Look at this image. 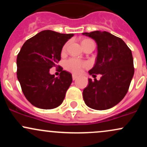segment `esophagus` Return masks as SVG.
<instances>
[{
	"instance_id": "esophagus-1",
	"label": "esophagus",
	"mask_w": 147,
	"mask_h": 147,
	"mask_svg": "<svg viewBox=\"0 0 147 147\" xmlns=\"http://www.w3.org/2000/svg\"><path fill=\"white\" fill-rule=\"evenodd\" d=\"M77 79V76L75 75H72V80H75V79Z\"/></svg>"
}]
</instances>
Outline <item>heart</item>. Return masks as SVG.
<instances>
[{
	"label": "heart",
	"instance_id": "b5f03b06",
	"mask_svg": "<svg viewBox=\"0 0 147 147\" xmlns=\"http://www.w3.org/2000/svg\"><path fill=\"white\" fill-rule=\"evenodd\" d=\"M94 43V41L92 40L89 39V38H85L82 41V46L85 45L87 43ZM67 46H68V43H66L63 46V49H62V52H65L66 50ZM88 66V63L86 61H81L75 58H70L69 59L66 60L64 62V68H65V70H68V71L73 72L75 74H78L79 72H82V69Z\"/></svg>",
	"mask_w": 147,
	"mask_h": 147
}]
</instances>
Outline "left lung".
I'll return each instance as SVG.
<instances>
[{
	"mask_svg": "<svg viewBox=\"0 0 147 147\" xmlns=\"http://www.w3.org/2000/svg\"><path fill=\"white\" fill-rule=\"evenodd\" d=\"M94 39L97 55L93 68L88 71L92 77L102 75L99 80L88 79L83 98L88 107L106 110L122 100L134 75L132 52L122 38L104 31L82 33Z\"/></svg>",
	"mask_w": 147,
	"mask_h": 147,
	"instance_id": "1",
	"label": "left lung"
}]
</instances>
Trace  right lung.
Masks as SVG:
<instances>
[{"mask_svg":"<svg viewBox=\"0 0 147 147\" xmlns=\"http://www.w3.org/2000/svg\"><path fill=\"white\" fill-rule=\"evenodd\" d=\"M73 36L43 30L22 46L16 59V74L25 97L33 106L52 109L63 102L72 82V75L62 70L55 77L50 69L56 66L64 44Z\"/></svg>","mask_w":147,"mask_h":147,"instance_id":"right-lung-1","label":"right lung"}]
</instances>
